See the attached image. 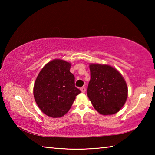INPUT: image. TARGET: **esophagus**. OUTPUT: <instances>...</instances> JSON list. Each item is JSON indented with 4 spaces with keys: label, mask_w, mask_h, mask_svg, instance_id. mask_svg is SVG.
Listing matches in <instances>:
<instances>
[{
    "label": "esophagus",
    "mask_w": 155,
    "mask_h": 155,
    "mask_svg": "<svg viewBox=\"0 0 155 155\" xmlns=\"http://www.w3.org/2000/svg\"><path fill=\"white\" fill-rule=\"evenodd\" d=\"M81 91H82L83 93H85V87H81Z\"/></svg>",
    "instance_id": "esophagus-1"
}]
</instances>
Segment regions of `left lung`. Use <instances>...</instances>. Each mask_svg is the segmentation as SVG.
<instances>
[{"label": "left lung", "instance_id": "8db88e82", "mask_svg": "<svg viewBox=\"0 0 155 155\" xmlns=\"http://www.w3.org/2000/svg\"><path fill=\"white\" fill-rule=\"evenodd\" d=\"M91 79L87 96L92 105L102 115H112L124 106L128 89L120 73L110 65L91 64Z\"/></svg>", "mask_w": 155, "mask_h": 155}]
</instances>
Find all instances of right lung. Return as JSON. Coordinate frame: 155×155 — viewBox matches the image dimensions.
Segmentation results:
<instances>
[{
	"label": "right lung",
	"mask_w": 155,
	"mask_h": 155,
	"mask_svg": "<svg viewBox=\"0 0 155 155\" xmlns=\"http://www.w3.org/2000/svg\"><path fill=\"white\" fill-rule=\"evenodd\" d=\"M70 67L71 64L64 60H52L41 69L36 78L34 98L41 111L50 117L64 115L81 93L75 87Z\"/></svg>",
	"instance_id": "right-lung-1"
}]
</instances>
